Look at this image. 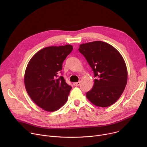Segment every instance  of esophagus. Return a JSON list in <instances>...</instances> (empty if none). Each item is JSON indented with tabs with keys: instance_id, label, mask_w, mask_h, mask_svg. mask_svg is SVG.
<instances>
[{
	"instance_id": "obj_1",
	"label": "esophagus",
	"mask_w": 147,
	"mask_h": 147,
	"mask_svg": "<svg viewBox=\"0 0 147 147\" xmlns=\"http://www.w3.org/2000/svg\"><path fill=\"white\" fill-rule=\"evenodd\" d=\"M73 85L75 86H79L80 85V82H77V83H74Z\"/></svg>"
}]
</instances>
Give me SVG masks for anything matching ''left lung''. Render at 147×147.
<instances>
[{
  "label": "left lung",
  "instance_id": "8db88e82",
  "mask_svg": "<svg viewBox=\"0 0 147 147\" xmlns=\"http://www.w3.org/2000/svg\"><path fill=\"white\" fill-rule=\"evenodd\" d=\"M79 51L96 77L92 89L86 93L87 98L97 106H111L119 99L128 80L122 56L113 46L100 41L80 44Z\"/></svg>",
  "mask_w": 147,
  "mask_h": 147
}]
</instances>
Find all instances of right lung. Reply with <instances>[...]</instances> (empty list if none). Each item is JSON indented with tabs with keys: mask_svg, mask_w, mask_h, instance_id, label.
<instances>
[{
	"mask_svg": "<svg viewBox=\"0 0 147 147\" xmlns=\"http://www.w3.org/2000/svg\"><path fill=\"white\" fill-rule=\"evenodd\" d=\"M73 46H52L38 51L29 60L24 76L26 90L33 102L47 112L60 109L66 103L71 87L58 77Z\"/></svg>",
	"mask_w": 147,
	"mask_h": 147,
	"instance_id": "1",
	"label": "right lung"
}]
</instances>
